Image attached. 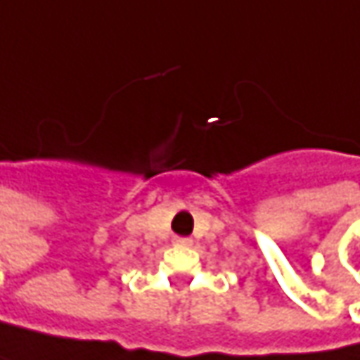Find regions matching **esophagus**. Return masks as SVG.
<instances>
[{"label":"esophagus","instance_id":"obj_1","mask_svg":"<svg viewBox=\"0 0 360 360\" xmlns=\"http://www.w3.org/2000/svg\"><path fill=\"white\" fill-rule=\"evenodd\" d=\"M175 244H179V246H191L193 240L191 238H175Z\"/></svg>","mask_w":360,"mask_h":360}]
</instances>
